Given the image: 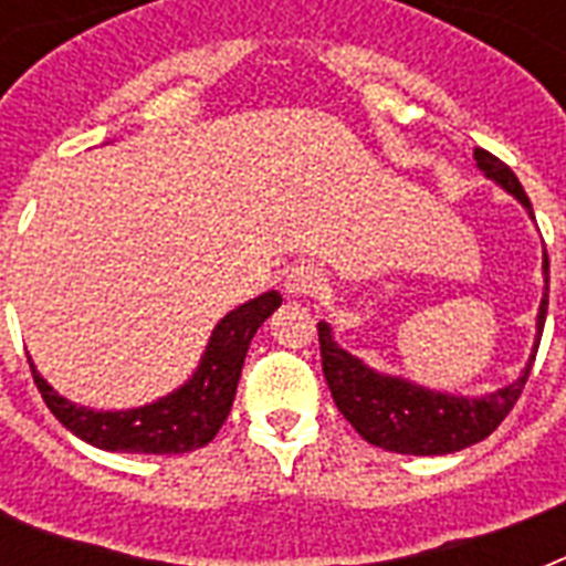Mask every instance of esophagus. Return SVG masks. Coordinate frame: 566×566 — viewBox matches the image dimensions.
Wrapping results in <instances>:
<instances>
[{"mask_svg":"<svg viewBox=\"0 0 566 566\" xmlns=\"http://www.w3.org/2000/svg\"><path fill=\"white\" fill-rule=\"evenodd\" d=\"M323 273H319L314 264H293L284 275V291L293 293V296H317L323 291Z\"/></svg>","mask_w":566,"mask_h":566,"instance_id":"obj_1","label":"esophagus"}]
</instances>
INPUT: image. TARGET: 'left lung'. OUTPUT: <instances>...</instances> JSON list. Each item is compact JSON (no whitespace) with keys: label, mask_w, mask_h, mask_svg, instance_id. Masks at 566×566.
<instances>
[{"label":"left lung","mask_w":566,"mask_h":566,"mask_svg":"<svg viewBox=\"0 0 566 566\" xmlns=\"http://www.w3.org/2000/svg\"><path fill=\"white\" fill-rule=\"evenodd\" d=\"M475 164L493 181H500L509 193L517 196L532 213L526 190H523L517 176L511 172L509 164L500 161L488 149H475ZM544 270L549 273L546 258ZM546 305H549V300L544 296L541 314H537L535 346H541V335H544ZM317 335L323 376H326L337 411L353 422V429L367 443L390 449V452H402V455H447V452H458V449L473 447V443L488 438L517 405L537 355L535 349L526 373L514 385L502 387L491 396H482V399H467V396L431 394V390H422L405 378L378 376L332 340V328L326 323H317Z\"/></svg>","instance_id":"left-lung-1"}]
</instances>
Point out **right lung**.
<instances>
[{"label": "right lung", "mask_w": 566, "mask_h": 566, "mask_svg": "<svg viewBox=\"0 0 566 566\" xmlns=\"http://www.w3.org/2000/svg\"><path fill=\"white\" fill-rule=\"evenodd\" d=\"M282 305V293H264L240 305L217 323L199 370L188 385L158 402L135 411H91L82 405L66 402L31 367L43 402L75 438L108 452H144V455H179L193 452L217 438L238 394L243 358L252 337L270 314Z\"/></svg>", "instance_id": "1"}]
</instances>
